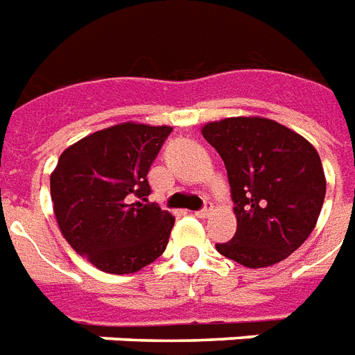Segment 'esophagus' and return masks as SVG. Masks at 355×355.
Returning <instances> with one entry per match:
<instances>
[{"instance_id":"1","label":"esophagus","mask_w":355,"mask_h":355,"mask_svg":"<svg viewBox=\"0 0 355 355\" xmlns=\"http://www.w3.org/2000/svg\"><path fill=\"white\" fill-rule=\"evenodd\" d=\"M211 212H212V203H207L203 207V209H201V211L196 212V216H198V218H207V216H211Z\"/></svg>"}]
</instances>
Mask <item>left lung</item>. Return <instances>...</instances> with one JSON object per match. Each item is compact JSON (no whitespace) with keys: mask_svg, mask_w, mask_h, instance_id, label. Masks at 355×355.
Segmentation results:
<instances>
[{"mask_svg":"<svg viewBox=\"0 0 355 355\" xmlns=\"http://www.w3.org/2000/svg\"><path fill=\"white\" fill-rule=\"evenodd\" d=\"M227 169L235 237L216 250L259 269L286 259L309 239L325 198L316 148L299 133L259 116L224 118L203 125Z\"/></svg>","mask_w":355,"mask_h":355,"instance_id":"left-lung-1","label":"left lung"}]
</instances>
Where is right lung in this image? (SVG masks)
Returning a JSON list of instances; mask_svg holds the SVG:
<instances>
[{
	"instance_id": "1",
	"label": "right lung",
	"mask_w": 355,
	"mask_h": 355,
	"mask_svg": "<svg viewBox=\"0 0 355 355\" xmlns=\"http://www.w3.org/2000/svg\"><path fill=\"white\" fill-rule=\"evenodd\" d=\"M171 125L124 122L62 152L51 175L60 231L99 271L130 275L164 254L175 216L148 203L152 162Z\"/></svg>"
}]
</instances>
